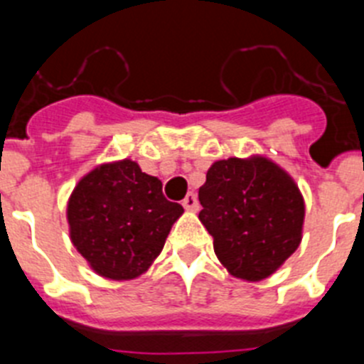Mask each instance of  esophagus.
Segmentation results:
<instances>
[{
	"instance_id": "34e87169",
	"label": "esophagus",
	"mask_w": 364,
	"mask_h": 364,
	"mask_svg": "<svg viewBox=\"0 0 364 364\" xmlns=\"http://www.w3.org/2000/svg\"><path fill=\"white\" fill-rule=\"evenodd\" d=\"M182 205H184L188 211H197L198 210V200H197V195L195 193H188L186 198L182 200Z\"/></svg>"
}]
</instances>
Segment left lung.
<instances>
[{"label": "left lung", "mask_w": 364, "mask_h": 364, "mask_svg": "<svg viewBox=\"0 0 364 364\" xmlns=\"http://www.w3.org/2000/svg\"><path fill=\"white\" fill-rule=\"evenodd\" d=\"M198 200L215 255L233 277L262 281L301 244L304 198L295 180L266 156L217 160Z\"/></svg>", "instance_id": "1"}]
</instances>
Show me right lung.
Wrapping results in <instances>:
<instances>
[{
    "label": "right lung",
    "instance_id": "add662e5",
    "mask_svg": "<svg viewBox=\"0 0 364 364\" xmlns=\"http://www.w3.org/2000/svg\"><path fill=\"white\" fill-rule=\"evenodd\" d=\"M182 213V205L164 197L162 182L129 159L96 166L67 202L74 247L92 272L111 281L146 273Z\"/></svg>",
    "mask_w": 364,
    "mask_h": 364
}]
</instances>
